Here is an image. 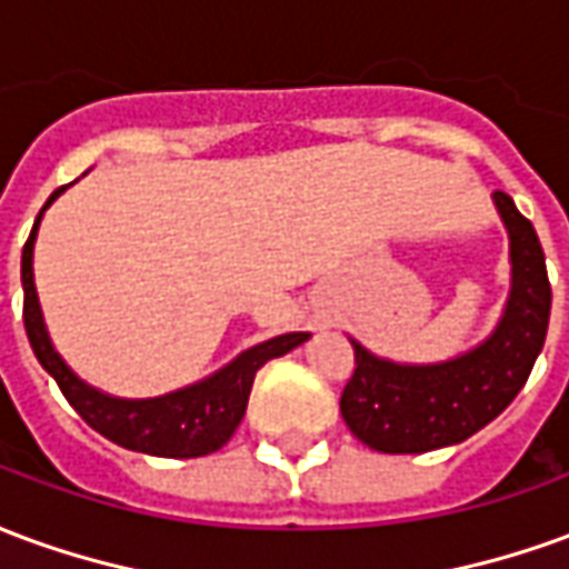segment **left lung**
<instances>
[{
    "label": "left lung",
    "instance_id": "left-lung-1",
    "mask_svg": "<svg viewBox=\"0 0 569 569\" xmlns=\"http://www.w3.org/2000/svg\"><path fill=\"white\" fill-rule=\"evenodd\" d=\"M493 203L509 231L512 289L481 345L432 366H402L350 338L357 369L341 393V418L371 451L423 453L469 439L506 411L530 378L549 332L546 256L515 200L493 191Z\"/></svg>",
    "mask_w": 569,
    "mask_h": 569
}]
</instances>
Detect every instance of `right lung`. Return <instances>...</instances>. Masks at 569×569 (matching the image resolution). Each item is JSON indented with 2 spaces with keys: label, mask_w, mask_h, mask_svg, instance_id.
I'll list each match as a JSON object with an SVG mask.
<instances>
[{
  "label": "right lung",
  "mask_w": 569,
  "mask_h": 569,
  "mask_svg": "<svg viewBox=\"0 0 569 569\" xmlns=\"http://www.w3.org/2000/svg\"><path fill=\"white\" fill-rule=\"evenodd\" d=\"M60 191H67V188H57L42 207V212L54 203V198H60ZM42 212L32 224L30 240L23 243V256H20L23 326H27L32 353L42 362V369L54 378L69 406L79 411L88 427L97 429L100 436L116 441L121 448H128V451L151 453V457H179V460L219 451L224 441L234 436V429L240 427V420L247 415L256 371L268 359L283 357L292 347L305 345L310 335H277L264 345L243 350L240 357L231 359L224 369H219L210 378L182 387V390H173V393L154 396V399H118V396L100 393L69 369L51 345L48 329H44L42 308H39V296H36V283H32V247H36Z\"/></svg>",
  "instance_id": "add662e5"
}]
</instances>
